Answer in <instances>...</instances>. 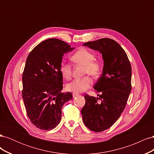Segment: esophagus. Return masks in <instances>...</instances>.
I'll list each match as a JSON object with an SVG mask.
<instances>
[{
	"instance_id": "obj_1",
	"label": "esophagus",
	"mask_w": 154,
	"mask_h": 154,
	"mask_svg": "<svg viewBox=\"0 0 154 154\" xmlns=\"http://www.w3.org/2000/svg\"><path fill=\"white\" fill-rule=\"evenodd\" d=\"M78 95H79L78 93H76V92H73V93H72V96H73V97H76V96H78Z\"/></svg>"
}]
</instances>
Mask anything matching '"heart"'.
Returning <instances> with one entry per match:
<instances>
[{"instance_id": "1", "label": "heart", "mask_w": 154, "mask_h": 154, "mask_svg": "<svg viewBox=\"0 0 154 154\" xmlns=\"http://www.w3.org/2000/svg\"><path fill=\"white\" fill-rule=\"evenodd\" d=\"M95 53L87 48H81L74 53L71 58L72 62L84 66V74L92 76H98L101 72L103 63L100 59L95 58ZM60 72L66 80L72 76V66L71 63L62 62L60 66ZM92 84V78L85 76L77 78L66 85L67 91L74 92H83L90 88Z\"/></svg>"}]
</instances>
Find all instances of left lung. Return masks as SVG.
Here are the masks:
<instances>
[{
    "mask_svg": "<svg viewBox=\"0 0 154 154\" xmlns=\"http://www.w3.org/2000/svg\"><path fill=\"white\" fill-rule=\"evenodd\" d=\"M83 45L99 51L104 60L103 73L94 85L101 94L99 97L85 94L81 110L85 125L99 132L112 127L124 110L132 89V67L124 49L112 39L101 38Z\"/></svg>",
    "mask_w": 154,
    "mask_h": 154,
    "instance_id": "8db88e82",
    "label": "left lung"
}]
</instances>
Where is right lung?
<instances>
[{
	"label": "right lung",
	"instance_id": "add662e5",
	"mask_svg": "<svg viewBox=\"0 0 154 154\" xmlns=\"http://www.w3.org/2000/svg\"><path fill=\"white\" fill-rule=\"evenodd\" d=\"M63 41L49 38L32 49L22 74V95L27 116L36 127L49 130L60 123L62 109L72 95L61 92L63 76L60 72L63 54L72 50Z\"/></svg>",
	"mask_w": 154,
	"mask_h": 154
}]
</instances>
